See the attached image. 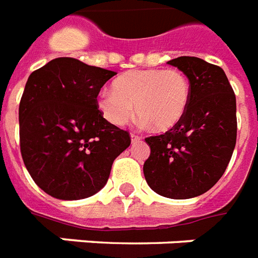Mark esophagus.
<instances>
[{"instance_id":"esophagus-1","label":"esophagus","mask_w":258,"mask_h":258,"mask_svg":"<svg viewBox=\"0 0 258 258\" xmlns=\"http://www.w3.org/2000/svg\"><path fill=\"white\" fill-rule=\"evenodd\" d=\"M131 137H132V142H133V144H135V142L141 141V140H142L141 136H140V135H136V133H132Z\"/></svg>"}]
</instances>
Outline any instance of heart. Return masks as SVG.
Returning a JSON list of instances; mask_svg holds the SVG:
<instances>
[{
    "label": "heart",
    "mask_w": 258,
    "mask_h": 258,
    "mask_svg": "<svg viewBox=\"0 0 258 258\" xmlns=\"http://www.w3.org/2000/svg\"><path fill=\"white\" fill-rule=\"evenodd\" d=\"M190 82L178 69H139L121 74L113 89L101 90L97 106L108 122L123 126L137 113L142 122L165 132L176 126L186 113Z\"/></svg>",
    "instance_id": "1"
}]
</instances>
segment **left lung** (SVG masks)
Instances as JSON below:
<instances>
[{
  "instance_id": "8db88e82",
  "label": "left lung",
  "mask_w": 258,
  "mask_h": 258,
  "mask_svg": "<svg viewBox=\"0 0 258 258\" xmlns=\"http://www.w3.org/2000/svg\"><path fill=\"white\" fill-rule=\"evenodd\" d=\"M168 63L187 77L190 100L176 126L145 139L150 156L144 176L160 196L185 200L214 186L229 164L237 139L236 96L217 65L187 55Z\"/></svg>"
}]
</instances>
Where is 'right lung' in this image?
<instances>
[{
    "instance_id": "obj_1",
    "label": "right lung",
    "mask_w": 258,
    "mask_h": 258,
    "mask_svg": "<svg viewBox=\"0 0 258 258\" xmlns=\"http://www.w3.org/2000/svg\"><path fill=\"white\" fill-rule=\"evenodd\" d=\"M117 74L59 57L33 72L21 97L20 148L29 174L59 200H81L105 186L129 132L102 117L97 97Z\"/></svg>"
}]
</instances>
